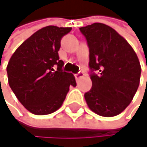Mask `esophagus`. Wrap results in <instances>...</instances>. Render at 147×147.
<instances>
[{"label":"esophagus","mask_w":147,"mask_h":147,"mask_svg":"<svg viewBox=\"0 0 147 147\" xmlns=\"http://www.w3.org/2000/svg\"><path fill=\"white\" fill-rule=\"evenodd\" d=\"M83 76H84V72H82V71H79V72L77 73V74H75V78H76L77 80L79 79L80 78H82Z\"/></svg>","instance_id":"34e87169"}]
</instances>
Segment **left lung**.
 I'll return each mask as SVG.
<instances>
[{
  "mask_svg": "<svg viewBox=\"0 0 147 147\" xmlns=\"http://www.w3.org/2000/svg\"><path fill=\"white\" fill-rule=\"evenodd\" d=\"M89 48L91 89L84 93L89 108L103 117L121 113L138 90L141 67L135 51L116 30L103 23L79 28Z\"/></svg>",
  "mask_w": 147,
  "mask_h": 147,
  "instance_id": "left-lung-1",
  "label": "left lung"
}]
</instances>
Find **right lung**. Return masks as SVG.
<instances>
[{
    "mask_svg": "<svg viewBox=\"0 0 147 147\" xmlns=\"http://www.w3.org/2000/svg\"><path fill=\"white\" fill-rule=\"evenodd\" d=\"M71 28L47 26L28 38L13 54L7 67L9 86L31 113L46 115L63 105L69 86H76L72 73L63 70L58 50Z\"/></svg>",
    "mask_w": 147,
    "mask_h": 147,
    "instance_id": "add662e5",
    "label": "right lung"
}]
</instances>
